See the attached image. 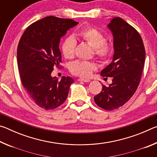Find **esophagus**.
Here are the masks:
<instances>
[{
    "mask_svg": "<svg viewBox=\"0 0 157 157\" xmlns=\"http://www.w3.org/2000/svg\"><path fill=\"white\" fill-rule=\"evenodd\" d=\"M78 80L82 81V82H90L89 79H85V78H79Z\"/></svg>",
    "mask_w": 157,
    "mask_h": 157,
    "instance_id": "1",
    "label": "esophagus"
}]
</instances>
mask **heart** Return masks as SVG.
Wrapping results in <instances>:
<instances>
[{"label":"heart","instance_id":"1","mask_svg":"<svg viewBox=\"0 0 157 157\" xmlns=\"http://www.w3.org/2000/svg\"><path fill=\"white\" fill-rule=\"evenodd\" d=\"M78 36L93 48V54L101 62L109 58L113 52V46L105 41L103 33L94 27H87L78 32ZM76 41L73 36H68L62 42L61 46L62 54L66 59H73L75 56ZM96 69V65L93 62L76 61L71 63L70 71L73 75L87 78Z\"/></svg>","mask_w":157,"mask_h":157}]
</instances>
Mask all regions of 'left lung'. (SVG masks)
<instances>
[{
  "label": "left lung",
  "mask_w": 157,
  "mask_h": 157,
  "mask_svg": "<svg viewBox=\"0 0 157 157\" xmlns=\"http://www.w3.org/2000/svg\"><path fill=\"white\" fill-rule=\"evenodd\" d=\"M113 36L112 62L101 71L102 77L112 78V83L94 96L96 105L105 110L118 109L131 98L139 86L145 59L142 38L134 28L120 17L108 25Z\"/></svg>",
  "instance_id": "8db88e82"
}]
</instances>
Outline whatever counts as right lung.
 <instances>
[{"mask_svg": "<svg viewBox=\"0 0 157 157\" xmlns=\"http://www.w3.org/2000/svg\"><path fill=\"white\" fill-rule=\"evenodd\" d=\"M78 23L50 16L32 23L20 39L17 62L21 83L34 103L46 110L62 105L74 82L71 77L63 76L59 80L51 73L62 63L61 37Z\"/></svg>", "mask_w": 157, "mask_h": 157, "instance_id": "right-lung-1", "label": "right lung"}]
</instances>
